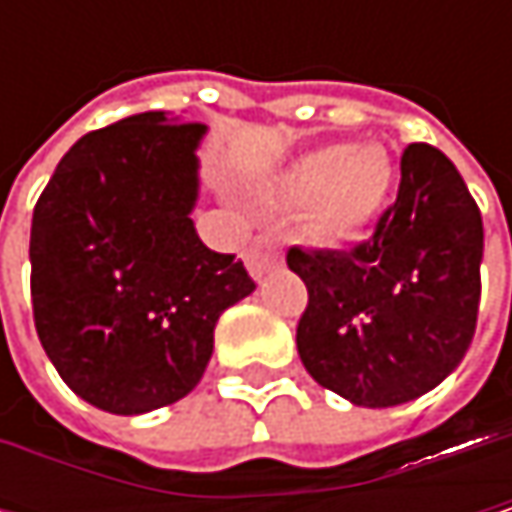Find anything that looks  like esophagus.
Instances as JSON below:
<instances>
[{"instance_id":"esophagus-1","label":"esophagus","mask_w":512,"mask_h":512,"mask_svg":"<svg viewBox=\"0 0 512 512\" xmlns=\"http://www.w3.org/2000/svg\"><path fill=\"white\" fill-rule=\"evenodd\" d=\"M281 260H284L281 246H278L272 237H257L255 243L249 246V252H246V266H249V272H252L255 278H263V275H266L269 269H275Z\"/></svg>"}]
</instances>
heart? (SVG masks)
Listing matches in <instances>:
<instances>
[{
    "label": "heart",
    "mask_w": 512,
    "mask_h": 512,
    "mask_svg": "<svg viewBox=\"0 0 512 512\" xmlns=\"http://www.w3.org/2000/svg\"><path fill=\"white\" fill-rule=\"evenodd\" d=\"M391 159L376 145H323L302 154L281 177V192L305 204L317 240L344 243L367 231L391 192Z\"/></svg>",
    "instance_id": "b5f03b06"
}]
</instances>
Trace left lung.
<instances>
[{
  "label": "left lung",
  "instance_id": "1",
  "mask_svg": "<svg viewBox=\"0 0 512 512\" xmlns=\"http://www.w3.org/2000/svg\"><path fill=\"white\" fill-rule=\"evenodd\" d=\"M483 219L433 145L400 159L397 201L350 252L293 246L308 287L296 326L305 370L344 400L385 409L433 391L460 364L477 326Z\"/></svg>",
  "mask_w": 512,
  "mask_h": 512
}]
</instances>
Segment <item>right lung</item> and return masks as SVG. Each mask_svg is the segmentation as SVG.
I'll use <instances>...</instances> for the list:
<instances>
[{"label": "right lung", "mask_w": 512, "mask_h": 512, "mask_svg": "<svg viewBox=\"0 0 512 512\" xmlns=\"http://www.w3.org/2000/svg\"><path fill=\"white\" fill-rule=\"evenodd\" d=\"M204 124L130 115L61 156L32 216L35 329L73 394L112 415L186 397L225 308L255 290L189 219Z\"/></svg>", "instance_id": "add662e5"}]
</instances>
